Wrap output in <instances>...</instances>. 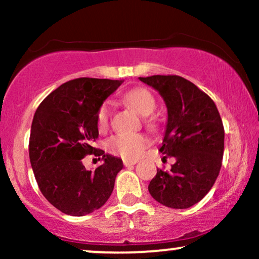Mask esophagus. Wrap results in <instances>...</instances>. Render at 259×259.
Returning a JSON list of instances; mask_svg holds the SVG:
<instances>
[{"mask_svg": "<svg viewBox=\"0 0 259 259\" xmlns=\"http://www.w3.org/2000/svg\"><path fill=\"white\" fill-rule=\"evenodd\" d=\"M123 164L125 165V167H133L134 164H136V160H127V159H124V160H123Z\"/></svg>", "mask_w": 259, "mask_h": 259, "instance_id": "1", "label": "esophagus"}]
</instances>
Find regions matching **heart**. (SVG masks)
Masks as SVG:
<instances>
[{
	"instance_id": "1",
	"label": "heart",
	"mask_w": 259,
	"mask_h": 259,
	"mask_svg": "<svg viewBox=\"0 0 259 259\" xmlns=\"http://www.w3.org/2000/svg\"><path fill=\"white\" fill-rule=\"evenodd\" d=\"M124 101L141 115L152 114L156 109V99L153 94L144 86H136L124 94ZM112 108L108 102H103L96 113V123L101 132L109 125ZM146 125L151 129L156 127L157 121L153 117H148ZM148 139L144 134H115L107 140L106 147L112 154L124 159H136L148 146Z\"/></svg>"
}]
</instances>
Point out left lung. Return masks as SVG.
<instances>
[{
  "label": "left lung",
  "mask_w": 259,
  "mask_h": 259,
  "mask_svg": "<svg viewBox=\"0 0 259 259\" xmlns=\"http://www.w3.org/2000/svg\"><path fill=\"white\" fill-rule=\"evenodd\" d=\"M159 92L168 109V123L159 151L177 162L170 170L157 169L148 191L163 206H194L214 185L224 153V126L209 96L179 75L140 78Z\"/></svg>",
  "instance_id": "left-lung-1"
}]
</instances>
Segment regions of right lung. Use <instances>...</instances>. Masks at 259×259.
I'll list each match as a JSON object with an SVG mask.
<instances>
[{"label": "right lung", "instance_id": "right-lung-1", "mask_svg": "<svg viewBox=\"0 0 259 259\" xmlns=\"http://www.w3.org/2000/svg\"><path fill=\"white\" fill-rule=\"evenodd\" d=\"M124 80L78 78L62 84L37 107L29 139V157L41 194L65 214L81 217L99 209L111 196L120 158L92 146L99 138L96 113ZM103 157L86 171L82 158Z\"/></svg>", "mask_w": 259, "mask_h": 259}]
</instances>
